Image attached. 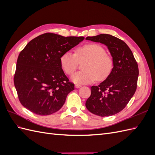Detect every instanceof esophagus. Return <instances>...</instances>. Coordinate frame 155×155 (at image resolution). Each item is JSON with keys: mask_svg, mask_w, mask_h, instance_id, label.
<instances>
[{"mask_svg": "<svg viewBox=\"0 0 155 155\" xmlns=\"http://www.w3.org/2000/svg\"><path fill=\"white\" fill-rule=\"evenodd\" d=\"M82 87V85H78V84H76V85H75V87L77 88H80V87Z\"/></svg>", "mask_w": 155, "mask_h": 155, "instance_id": "34e87169", "label": "esophagus"}]
</instances>
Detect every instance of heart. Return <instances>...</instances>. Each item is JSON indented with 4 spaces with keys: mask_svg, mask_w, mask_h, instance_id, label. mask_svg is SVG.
Instances as JSON below:
<instances>
[{
    "mask_svg": "<svg viewBox=\"0 0 155 155\" xmlns=\"http://www.w3.org/2000/svg\"><path fill=\"white\" fill-rule=\"evenodd\" d=\"M84 70L72 75L71 79L78 84L91 83L95 80L103 81L109 76L113 61L101 46L91 43L79 46L75 51H67L60 57V63L63 71L68 75L72 74L79 63H83Z\"/></svg>",
    "mask_w": 155,
    "mask_h": 155,
    "instance_id": "1",
    "label": "heart"
}]
</instances>
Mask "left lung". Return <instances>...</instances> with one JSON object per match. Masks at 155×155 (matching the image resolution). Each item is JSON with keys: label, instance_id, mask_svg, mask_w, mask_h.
Here are the masks:
<instances>
[{"label": "left lung", "instance_id": "8db88e82", "mask_svg": "<svg viewBox=\"0 0 155 155\" xmlns=\"http://www.w3.org/2000/svg\"><path fill=\"white\" fill-rule=\"evenodd\" d=\"M87 40L105 45L112 57L113 68L98 86L91 87L87 109L100 116L118 113L127 105L137 88L138 66L132 51L124 41L109 34L87 37Z\"/></svg>", "mask_w": 155, "mask_h": 155}]
</instances>
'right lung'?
<instances>
[{"label":"right lung","mask_w":155,"mask_h":155,"mask_svg":"<svg viewBox=\"0 0 155 155\" xmlns=\"http://www.w3.org/2000/svg\"><path fill=\"white\" fill-rule=\"evenodd\" d=\"M84 39L45 33L21 51L13 80L18 100L28 110L45 116L63 107L74 84L64 74L60 57Z\"/></svg>","instance_id":"1"}]
</instances>
